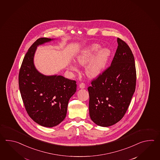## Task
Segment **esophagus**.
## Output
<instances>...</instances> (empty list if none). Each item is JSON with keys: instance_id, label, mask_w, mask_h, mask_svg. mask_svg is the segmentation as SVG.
Returning <instances> with one entry per match:
<instances>
[{"instance_id": "1", "label": "esophagus", "mask_w": 160, "mask_h": 160, "mask_svg": "<svg viewBox=\"0 0 160 160\" xmlns=\"http://www.w3.org/2000/svg\"><path fill=\"white\" fill-rule=\"evenodd\" d=\"M79 88H85V84L84 83H81L79 84Z\"/></svg>"}]
</instances>
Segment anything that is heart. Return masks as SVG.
I'll return each instance as SVG.
<instances>
[{
	"label": "heart",
	"mask_w": 160,
	"mask_h": 160,
	"mask_svg": "<svg viewBox=\"0 0 160 160\" xmlns=\"http://www.w3.org/2000/svg\"><path fill=\"white\" fill-rule=\"evenodd\" d=\"M111 51L109 48H102L100 44L92 43L82 50L77 57V61L79 65L85 66L86 75L89 78H95L102 75L108 65L111 57ZM69 69L73 72H78L74 63L69 65Z\"/></svg>",
	"instance_id": "1"
}]
</instances>
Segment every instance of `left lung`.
<instances>
[{"mask_svg": "<svg viewBox=\"0 0 160 160\" xmlns=\"http://www.w3.org/2000/svg\"><path fill=\"white\" fill-rule=\"evenodd\" d=\"M117 42L110 66L93 79L88 88L90 118L103 127L112 126L122 118L136 89V66L132 51L120 38H117Z\"/></svg>", "mask_w": 160, "mask_h": 160, "instance_id": "1", "label": "left lung"}]
</instances>
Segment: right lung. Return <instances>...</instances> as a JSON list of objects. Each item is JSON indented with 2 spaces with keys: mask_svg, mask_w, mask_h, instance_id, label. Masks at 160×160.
<instances>
[{
  "mask_svg": "<svg viewBox=\"0 0 160 160\" xmlns=\"http://www.w3.org/2000/svg\"><path fill=\"white\" fill-rule=\"evenodd\" d=\"M54 40L41 38L28 50L19 73V86L25 109L41 126L52 128L65 119L68 101L77 90L76 81L62 75H44L34 63L38 46Z\"/></svg>",
  "mask_w": 160,
  "mask_h": 160,
  "instance_id": "add662e5",
  "label": "right lung"
}]
</instances>
